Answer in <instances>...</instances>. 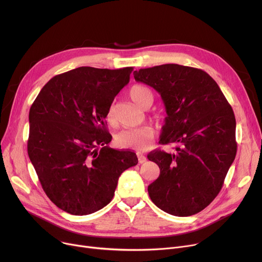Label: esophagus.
<instances>
[{
  "label": "esophagus",
  "instance_id": "obj_1",
  "mask_svg": "<svg viewBox=\"0 0 262 262\" xmlns=\"http://www.w3.org/2000/svg\"><path fill=\"white\" fill-rule=\"evenodd\" d=\"M137 157H138V160L140 163H143L146 161V157L141 153H137Z\"/></svg>",
  "mask_w": 262,
  "mask_h": 262
}]
</instances>
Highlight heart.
Instances as JSON below:
<instances>
[{
  "mask_svg": "<svg viewBox=\"0 0 262 262\" xmlns=\"http://www.w3.org/2000/svg\"><path fill=\"white\" fill-rule=\"evenodd\" d=\"M129 96L132 101L141 108H144L146 105L150 106V104L153 102L152 92H150L146 87L139 85L130 88ZM106 118L107 121L110 123H113L115 121V110L113 106L109 107ZM154 136V128L149 125H144L120 132L116 137V141L120 147L143 150L146 149L150 145V143L153 142Z\"/></svg>",
  "mask_w": 262,
  "mask_h": 262,
  "instance_id": "1",
  "label": "heart"
}]
</instances>
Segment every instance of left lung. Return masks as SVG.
I'll return each mask as SVG.
<instances>
[{
  "label": "left lung",
  "instance_id": "1",
  "mask_svg": "<svg viewBox=\"0 0 262 262\" xmlns=\"http://www.w3.org/2000/svg\"><path fill=\"white\" fill-rule=\"evenodd\" d=\"M161 96L167 117L160 143L174 153L147 155L160 169L147 187L152 202L176 216L202 211L221 191L237 153L236 119L215 80L201 69L167 63L134 72Z\"/></svg>",
  "mask_w": 262,
  "mask_h": 262
}]
</instances>
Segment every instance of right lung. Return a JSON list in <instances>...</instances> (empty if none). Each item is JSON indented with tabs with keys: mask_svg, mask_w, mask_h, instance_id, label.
I'll use <instances>...</instances> for the list:
<instances>
[{
	"mask_svg": "<svg viewBox=\"0 0 262 262\" xmlns=\"http://www.w3.org/2000/svg\"><path fill=\"white\" fill-rule=\"evenodd\" d=\"M132 71L76 68L51 78L30 109V159L48 198L68 213L105 207L120 175L138 163L136 153L108 146L104 123Z\"/></svg>",
	"mask_w": 262,
	"mask_h": 262,
	"instance_id": "add662e5",
	"label": "right lung"
}]
</instances>
